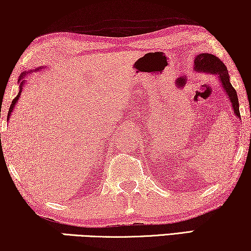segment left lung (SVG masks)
<instances>
[{
  "label": "left lung",
  "mask_w": 251,
  "mask_h": 251,
  "mask_svg": "<svg viewBox=\"0 0 251 251\" xmlns=\"http://www.w3.org/2000/svg\"><path fill=\"white\" fill-rule=\"evenodd\" d=\"M194 70L205 72V73H214L218 74V77L221 78L222 85L224 87L226 94H227L229 100L232 102V107L234 109L235 115L241 119L239 111V99L236 95L235 89L232 87L231 82H229L228 72L226 68L225 64L219 59L218 57L214 56L211 53H200L195 56L194 59Z\"/></svg>",
  "instance_id": "left-lung-1"
}]
</instances>
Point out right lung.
I'll return each mask as SVG.
<instances>
[{
	"label": "right lung",
	"mask_w": 251,
	"mask_h": 251,
	"mask_svg": "<svg viewBox=\"0 0 251 251\" xmlns=\"http://www.w3.org/2000/svg\"><path fill=\"white\" fill-rule=\"evenodd\" d=\"M27 75V73L25 72V73H22V75H20L19 76V78H18V82H19V84H20V90H19V92H18V95H17V97L13 99L12 100V102H11V105H10V108H9V113H8V120H9V118H10V115H11V112L13 111V107H15V105L17 104V100H18L19 99V97H20V92H22V89H23V85L25 84V80H24V77H25Z\"/></svg>",
	"instance_id": "1"
}]
</instances>
